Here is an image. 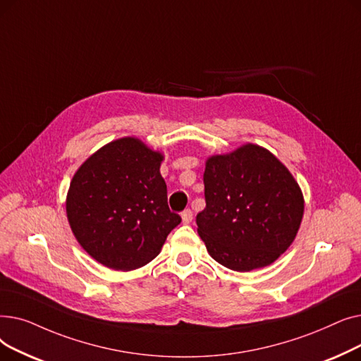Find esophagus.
Instances as JSON below:
<instances>
[{
    "mask_svg": "<svg viewBox=\"0 0 361 361\" xmlns=\"http://www.w3.org/2000/svg\"><path fill=\"white\" fill-rule=\"evenodd\" d=\"M180 217H182V223L183 225H188V223H191V220H192V212L188 209V210H183L182 213H180Z\"/></svg>",
    "mask_w": 361,
    "mask_h": 361,
    "instance_id": "obj_1",
    "label": "esophagus"
}]
</instances>
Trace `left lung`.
<instances>
[{"instance_id": "obj_1", "label": "left lung", "mask_w": 361, "mask_h": 361, "mask_svg": "<svg viewBox=\"0 0 361 361\" xmlns=\"http://www.w3.org/2000/svg\"><path fill=\"white\" fill-rule=\"evenodd\" d=\"M204 195L198 235L217 263L236 271L276 262L294 243L304 214L293 173L269 149L251 142L207 159Z\"/></svg>"}]
</instances>
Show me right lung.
I'll list each match as a JSON object with an SVG mask.
<instances>
[{"mask_svg": "<svg viewBox=\"0 0 361 361\" xmlns=\"http://www.w3.org/2000/svg\"><path fill=\"white\" fill-rule=\"evenodd\" d=\"M163 160L160 151L125 136L76 170L66 197L67 220L79 245L102 266L129 271L148 264L180 223L167 205Z\"/></svg>", "mask_w": 361, "mask_h": 361, "instance_id": "add662e5", "label": "right lung"}]
</instances>
